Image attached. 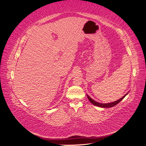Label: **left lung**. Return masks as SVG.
<instances>
[{"mask_svg":"<svg viewBox=\"0 0 146 146\" xmlns=\"http://www.w3.org/2000/svg\"><path fill=\"white\" fill-rule=\"evenodd\" d=\"M128 93H129V92H128L126 94H125V95L123 96L122 97V98H121V99H118V100H116V101H114V102H113L108 103V104H102V103L98 102H96V101H95L94 100L92 99V98H91L89 96H88V94H86V96H87V98H88V99H89L90 102H91V104H93V105L97 106V107H101V108H110V107H114V106L116 105L117 104H119V102H121L123 98H124L128 94Z\"/></svg>","mask_w":146,"mask_h":146,"instance_id":"8db88e82","label":"left lung"}]
</instances>
